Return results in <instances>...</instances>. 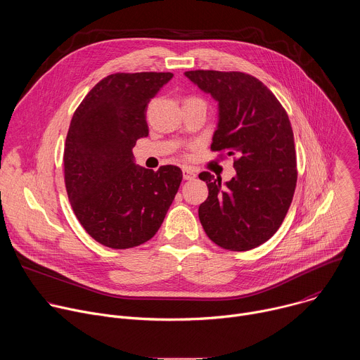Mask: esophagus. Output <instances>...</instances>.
Wrapping results in <instances>:
<instances>
[{"label": "esophagus", "instance_id": "esophagus-1", "mask_svg": "<svg viewBox=\"0 0 360 360\" xmlns=\"http://www.w3.org/2000/svg\"><path fill=\"white\" fill-rule=\"evenodd\" d=\"M182 176H184V179L191 181V179H195V178H196V174H195V171H193L192 168L185 167V168L182 169Z\"/></svg>", "mask_w": 360, "mask_h": 360}]
</instances>
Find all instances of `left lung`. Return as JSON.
<instances>
[{"mask_svg":"<svg viewBox=\"0 0 360 360\" xmlns=\"http://www.w3.org/2000/svg\"><path fill=\"white\" fill-rule=\"evenodd\" d=\"M199 89L218 102L212 150L235 155L236 175L199 174L210 195L198 210L210 239L224 249L249 250L265 243L282 225L296 188L293 131L276 96L243 72L186 71Z\"/></svg>","mask_w":360,"mask_h":360,"instance_id":"1","label":"left lung"}]
</instances>
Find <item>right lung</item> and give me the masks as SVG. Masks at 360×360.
Instances as JSON below:
<instances>
[{
    "mask_svg": "<svg viewBox=\"0 0 360 360\" xmlns=\"http://www.w3.org/2000/svg\"><path fill=\"white\" fill-rule=\"evenodd\" d=\"M171 72H118L101 79L74 112L64 148L68 199L99 243L128 249L155 235L178 192L182 171L135 164L132 148L148 136L146 107Z\"/></svg>",
    "mask_w": 360,
    "mask_h": 360,
    "instance_id": "right-lung-1",
    "label": "right lung"
}]
</instances>
